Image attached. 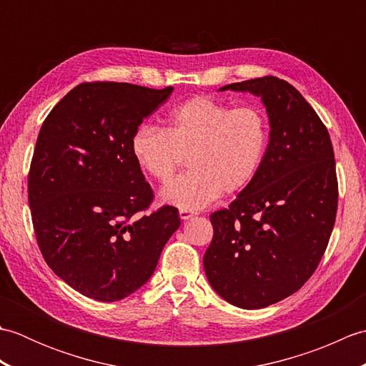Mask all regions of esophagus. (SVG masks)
<instances>
[{
	"instance_id": "1",
	"label": "esophagus",
	"mask_w": 366,
	"mask_h": 366,
	"mask_svg": "<svg viewBox=\"0 0 366 366\" xmlns=\"http://www.w3.org/2000/svg\"><path fill=\"white\" fill-rule=\"evenodd\" d=\"M193 215H195V212L189 211V209H179V217H181V220H189Z\"/></svg>"
}]
</instances>
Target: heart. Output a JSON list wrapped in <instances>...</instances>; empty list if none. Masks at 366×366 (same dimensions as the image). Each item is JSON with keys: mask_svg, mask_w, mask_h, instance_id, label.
I'll return each instance as SVG.
<instances>
[{"mask_svg": "<svg viewBox=\"0 0 366 366\" xmlns=\"http://www.w3.org/2000/svg\"><path fill=\"white\" fill-rule=\"evenodd\" d=\"M270 142L269 118L256 105H231L197 96L168 114L165 130L139 126L130 139L138 168L168 184L189 157L192 171L163 189L179 207L201 209L222 193H237L258 176Z\"/></svg>", "mask_w": 366, "mask_h": 366, "instance_id": "heart-1", "label": "heart"}]
</instances>
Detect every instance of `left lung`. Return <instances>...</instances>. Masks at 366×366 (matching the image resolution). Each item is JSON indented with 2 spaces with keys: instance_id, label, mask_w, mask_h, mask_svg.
Masks as SVG:
<instances>
[{
  "instance_id": "8db88e82",
  "label": "left lung",
  "mask_w": 366,
  "mask_h": 366,
  "mask_svg": "<svg viewBox=\"0 0 366 366\" xmlns=\"http://www.w3.org/2000/svg\"><path fill=\"white\" fill-rule=\"evenodd\" d=\"M227 89L261 96L270 142L254 181L211 215L203 264L224 300L264 308L299 291L320 266L337 219L335 157L327 127L292 84L266 75Z\"/></svg>"
}]
</instances>
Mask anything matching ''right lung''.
<instances>
[{"mask_svg": "<svg viewBox=\"0 0 366 366\" xmlns=\"http://www.w3.org/2000/svg\"><path fill=\"white\" fill-rule=\"evenodd\" d=\"M173 88L84 81L53 107L28 173L45 262L86 297H127L154 274L179 228L177 209L149 211L154 192L130 149L134 132Z\"/></svg>", "mask_w": 366, "mask_h": 366, "instance_id": "right-lung-1", "label": "right lung"}]
</instances>
